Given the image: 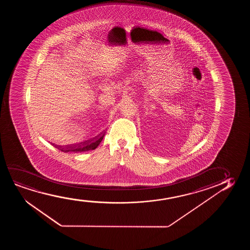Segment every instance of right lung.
Instances as JSON below:
<instances>
[{
	"label": "right lung",
	"instance_id": "1",
	"mask_svg": "<svg viewBox=\"0 0 250 250\" xmlns=\"http://www.w3.org/2000/svg\"><path fill=\"white\" fill-rule=\"evenodd\" d=\"M103 137H104V134L102 135L101 137H98V138H96V140L85 141V142H83V143H80L79 144L69 146V147H66L65 148H62V147H58V148L63 151V152H75V153L94 150L101 144V142L103 141Z\"/></svg>",
	"mask_w": 250,
	"mask_h": 250
}]
</instances>
